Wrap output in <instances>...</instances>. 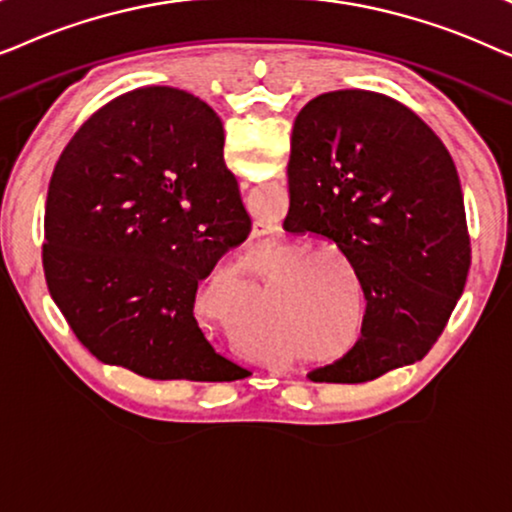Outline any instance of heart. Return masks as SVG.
<instances>
[{"mask_svg": "<svg viewBox=\"0 0 512 512\" xmlns=\"http://www.w3.org/2000/svg\"><path fill=\"white\" fill-rule=\"evenodd\" d=\"M300 251H303V244L300 242L277 244V247L256 265V272L261 277H270L282 267V271L278 269L280 272L277 273L275 284L282 286L286 281L290 284L279 293L277 317L286 321L289 326H305L307 335H310L317 345H331L333 340H338L349 328L347 319H331L326 317V314H321L319 307L310 303V296L324 279L335 277V272L327 268L328 264L335 270L345 272V275L352 272V265H349L340 254L328 249L305 251V254H300Z\"/></svg>", "mask_w": 512, "mask_h": 512, "instance_id": "heart-1", "label": "heart"}]
</instances>
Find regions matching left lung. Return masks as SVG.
<instances>
[{
	"label": "left lung",
	"instance_id": "left-lung-1",
	"mask_svg": "<svg viewBox=\"0 0 512 512\" xmlns=\"http://www.w3.org/2000/svg\"><path fill=\"white\" fill-rule=\"evenodd\" d=\"M289 193L286 230L333 242L366 298L361 338L310 380L359 384L422 361L471 268L459 174L436 132L373 90L314 97L293 123Z\"/></svg>",
	"mask_w": 512,
	"mask_h": 512
}]
</instances>
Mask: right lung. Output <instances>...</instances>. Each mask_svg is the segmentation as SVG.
<instances>
[{
  "label": "right lung",
  "instance_id": "obj_1",
  "mask_svg": "<svg viewBox=\"0 0 512 512\" xmlns=\"http://www.w3.org/2000/svg\"><path fill=\"white\" fill-rule=\"evenodd\" d=\"M249 230L216 111L186 90L137 88L97 109L55 165L46 284L102 363L149 380H242L249 370L195 321V293Z\"/></svg>",
  "mask_w": 512,
  "mask_h": 512
}]
</instances>
